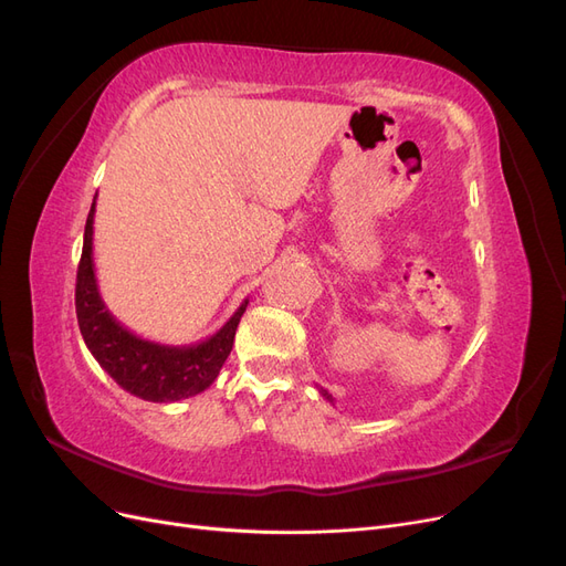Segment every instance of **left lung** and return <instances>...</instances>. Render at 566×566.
I'll return each instance as SVG.
<instances>
[{"instance_id": "8db88e82", "label": "left lung", "mask_w": 566, "mask_h": 566, "mask_svg": "<svg viewBox=\"0 0 566 566\" xmlns=\"http://www.w3.org/2000/svg\"><path fill=\"white\" fill-rule=\"evenodd\" d=\"M321 394H323V397H325V399H328V401L333 403V397H331V394H328V391H325V389H321Z\"/></svg>"}]
</instances>
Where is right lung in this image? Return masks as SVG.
<instances>
[{
  "label": "right lung",
  "mask_w": 566,
  "mask_h": 566,
  "mask_svg": "<svg viewBox=\"0 0 566 566\" xmlns=\"http://www.w3.org/2000/svg\"><path fill=\"white\" fill-rule=\"evenodd\" d=\"M94 212L96 198L92 202L87 227H84V245L75 285V312L84 345L90 347L98 366L134 397L156 403L196 397L214 382L229 358L235 328L241 323L248 300L212 337L198 342V345H158V342L134 335L106 310L104 300L98 295L92 254Z\"/></svg>",
  "instance_id": "1"
}]
</instances>
